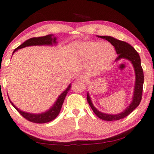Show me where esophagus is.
<instances>
[{"label": "esophagus", "mask_w": 154, "mask_h": 154, "mask_svg": "<svg viewBox=\"0 0 154 154\" xmlns=\"http://www.w3.org/2000/svg\"><path fill=\"white\" fill-rule=\"evenodd\" d=\"M78 79L80 80V81H82V82H86V77L83 76V75H80V76L78 77Z\"/></svg>", "instance_id": "1"}]
</instances>
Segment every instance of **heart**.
<instances>
[{"label":"heart","mask_w":154,"mask_h":154,"mask_svg":"<svg viewBox=\"0 0 154 154\" xmlns=\"http://www.w3.org/2000/svg\"><path fill=\"white\" fill-rule=\"evenodd\" d=\"M77 56L84 61L94 73L105 70L112 63L116 57L114 47L108 42L88 41L80 44L77 48Z\"/></svg>","instance_id":"b5f03b06"}]
</instances>
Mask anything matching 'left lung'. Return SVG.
<instances>
[{
    "instance_id": "8db88e82",
    "label": "left lung",
    "mask_w": 154,
    "mask_h": 154,
    "mask_svg": "<svg viewBox=\"0 0 154 154\" xmlns=\"http://www.w3.org/2000/svg\"><path fill=\"white\" fill-rule=\"evenodd\" d=\"M98 38L105 39L107 40L116 49V54H118L117 58H116V61L121 58L128 59L133 64L134 70L135 73V88H134V94L133 97V100L130 104L128 107L125 109L124 111L121 112L120 114H105L100 112L96 109L93 105L91 100L89 96L88 93L87 94V101L89 104L90 107H91L93 112L96 114V115L100 119L104 121H116L125 117L128 114L131 113L138 105H140L142 100V90H143V84H144V73L141 66V60L139 54L137 51L129 45L128 43L123 42V41L119 40L117 39L113 38L111 36H98Z\"/></svg>"
}]
</instances>
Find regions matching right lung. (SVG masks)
Listing matches in <instances>:
<instances>
[{
	"label": "right lung",
	"instance_id": "obj_1",
	"mask_svg": "<svg viewBox=\"0 0 154 154\" xmlns=\"http://www.w3.org/2000/svg\"><path fill=\"white\" fill-rule=\"evenodd\" d=\"M56 43H57V42H56V38L54 36V35L52 34L47 35L43 37H38V38H32L29 39V40H27L26 41H25V42L22 43L21 45H19L18 47H17V48L14 50V51H13V54H14L16 51L18 50V49L24 48L26 47L36 46V45H38V46H40V45H56ZM70 88L71 84H69L68 88H67L66 89L58 96V99L56 100V101L55 102L54 105L49 110H47V112H43V113L41 114H32L21 111V110L18 109V108L10 101L9 98H9L10 102L11 103L13 107H14L15 109L19 112V113L20 114L21 116H23L26 119H27L28 121L33 123H45L54 120V119H56V116L58 115V114H59V112L60 111V109H61L63 103L64 102L65 98H66V95L68 93L69 90L70 89Z\"/></svg>",
	"mask_w": 154,
	"mask_h": 154
}]
</instances>
